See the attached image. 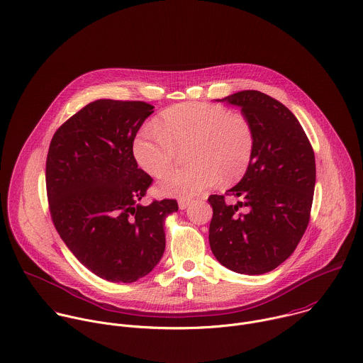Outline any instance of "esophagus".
<instances>
[{
    "mask_svg": "<svg viewBox=\"0 0 363 363\" xmlns=\"http://www.w3.org/2000/svg\"><path fill=\"white\" fill-rule=\"evenodd\" d=\"M189 206H190V201H189V200H180V201H179V208H180V210H186Z\"/></svg>",
    "mask_w": 363,
    "mask_h": 363,
    "instance_id": "esophagus-1",
    "label": "esophagus"
}]
</instances>
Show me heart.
<instances>
[{
  "instance_id": "1",
  "label": "heart",
  "mask_w": 363,
  "mask_h": 363,
  "mask_svg": "<svg viewBox=\"0 0 363 363\" xmlns=\"http://www.w3.org/2000/svg\"><path fill=\"white\" fill-rule=\"evenodd\" d=\"M184 147L190 164L163 177L159 194L191 200L216 186L220 177L223 183L238 180L251 164L255 132L241 113L207 102H186L163 111L155 128H143L132 152L147 174L162 177Z\"/></svg>"
}]
</instances>
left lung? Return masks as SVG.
I'll return each mask as SVG.
<instances>
[{"label":"left lung","mask_w":363,"mask_h":363,"mask_svg":"<svg viewBox=\"0 0 363 363\" xmlns=\"http://www.w3.org/2000/svg\"><path fill=\"white\" fill-rule=\"evenodd\" d=\"M241 108L255 132V149L244 177L227 196L208 201V241L228 269L259 275L282 264L296 248L308 223L315 189L313 149L294 113L259 91L216 99Z\"/></svg>","instance_id":"1"}]
</instances>
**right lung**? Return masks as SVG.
<instances>
[{
	"label": "right lung",
	"mask_w": 363,
	"mask_h": 363,
	"mask_svg": "<svg viewBox=\"0 0 363 363\" xmlns=\"http://www.w3.org/2000/svg\"><path fill=\"white\" fill-rule=\"evenodd\" d=\"M153 108L91 102L55 132L48 150L52 223L79 262L111 282H135L157 265L164 220L179 210L172 199L139 204L153 179L138 167L132 145Z\"/></svg>",
	"instance_id": "add662e5"
}]
</instances>
